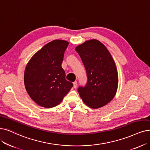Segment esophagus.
<instances>
[{
    "instance_id": "esophagus-1",
    "label": "esophagus",
    "mask_w": 150,
    "mask_h": 150,
    "mask_svg": "<svg viewBox=\"0 0 150 150\" xmlns=\"http://www.w3.org/2000/svg\"><path fill=\"white\" fill-rule=\"evenodd\" d=\"M77 81L74 82H73V87H74V88H76L77 87Z\"/></svg>"
}]
</instances>
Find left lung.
Wrapping results in <instances>:
<instances>
[{"mask_svg":"<svg viewBox=\"0 0 150 150\" xmlns=\"http://www.w3.org/2000/svg\"><path fill=\"white\" fill-rule=\"evenodd\" d=\"M87 76L85 87L78 92L86 105L93 109L102 107L113 99L118 86L115 61L106 47L98 40L86 41L76 47Z\"/></svg>","mask_w":150,"mask_h":150,"instance_id":"obj_1","label":"left lung"}]
</instances>
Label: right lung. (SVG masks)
Instances as JSON below:
<instances>
[{
  "label": "right lung",
  "mask_w": 150,
  "mask_h": 150,
  "mask_svg": "<svg viewBox=\"0 0 150 150\" xmlns=\"http://www.w3.org/2000/svg\"><path fill=\"white\" fill-rule=\"evenodd\" d=\"M68 44L66 40H52L35 53L26 65L24 74L25 88L29 97L39 106H56L73 86L65 79L62 67Z\"/></svg>",
  "instance_id": "obj_1"
}]
</instances>
